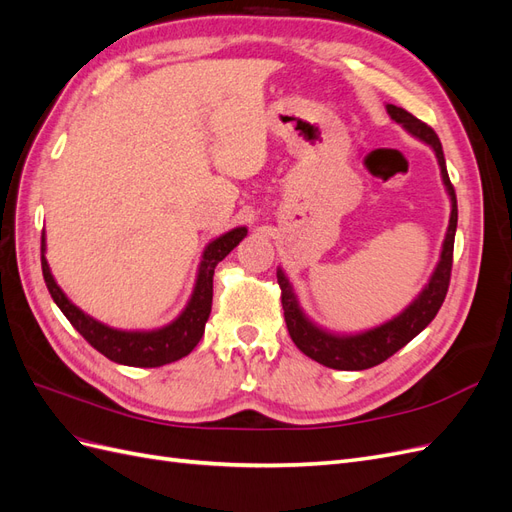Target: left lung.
<instances>
[{
  "instance_id": "1",
  "label": "left lung",
  "mask_w": 512,
  "mask_h": 512,
  "mask_svg": "<svg viewBox=\"0 0 512 512\" xmlns=\"http://www.w3.org/2000/svg\"><path fill=\"white\" fill-rule=\"evenodd\" d=\"M386 113L399 123L416 141L425 143L436 153V160L440 166V177L444 183V190L451 198V218H448L446 235L442 241L440 258L433 267L427 284L421 288V292L401 309L397 316L386 320L378 327H371L365 331L356 333H337L331 331L322 324L314 322L305 314V309L299 303L297 292L290 284L288 275L282 267H277V282L282 288V307L286 327L292 337V342L297 348L307 354L309 359L318 361L324 367L342 369V371H361L374 365H380L382 361L389 359L397 350L404 348L408 342L421 333L427 324L436 318L438 309L444 303L448 280H451V267H453V245H455V230H457V198L446 173L444 151L438 134L433 132L423 121H418L414 115H410L404 108L395 104H386Z\"/></svg>"
}]
</instances>
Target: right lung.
I'll return each instance as SVG.
<instances>
[{"label":"right lung","instance_id":"right-lung-1","mask_svg":"<svg viewBox=\"0 0 512 512\" xmlns=\"http://www.w3.org/2000/svg\"><path fill=\"white\" fill-rule=\"evenodd\" d=\"M247 235L245 226H237L224 235L209 241L198 262L196 280L188 303L181 314L158 329H115L98 318L85 314L79 305H74L68 294L61 290L51 273L46 260V232L42 230V275L53 301L70 320L72 327L79 331L87 342L102 352L106 359L128 367H160L188 356L200 337L205 333V324L211 314L213 301V271L218 262L224 260L239 241Z\"/></svg>","mask_w":512,"mask_h":512}]
</instances>
